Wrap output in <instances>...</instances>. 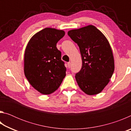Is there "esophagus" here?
I'll use <instances>...</instances> for the list:
<instances>
[{"instance_id":"obj_1","label":"esophagus","mask_w":131,"mask_h":131,"mask_svg":"<svg viewBox=\"0 0 131 131\" xmlns=\"http://www.w3.org/2000/svg\"><path fill=\"white\" fill-rule=\"evenodd\" d=\"M67 65H68V67L69 68H70V66H71V63H70V62H68Z\"/></svg>"}]
</instances>
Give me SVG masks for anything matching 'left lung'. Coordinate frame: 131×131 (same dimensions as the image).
I'll use <instances>...</instances> for the list:
<instances>
[{
	"label": "left lung",
	"instance_id": "obj_1",
	"mask_svg": "<svg viewBox=\"0 0 131 131\" xmlns=\"http://www.w3.org/2000/svg\"><path fill=\"white\" fill-rule=\"evenodd\" d=\"M77 44L82 59L81 70L75 78L79 87L89 95L100 93L107 85L114 70L112 50L107 39L93 25L69 30Z\"/></svg>",
	"mask_w": 131,
	"mask_h": 131
}]
</instances>
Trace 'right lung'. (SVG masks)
I'll use <instances>...</instances> for the list:
<instances>
[{
	"label": "right lung",
	"instance_id": "add662e5",
	"mask_svg": "<svg viewBox=\"0 0 131 131\" xmlns=\"http://www.w3.org/2000/svg\"><path fill=\"white\" fill-rule=\"evenodd\" d=\"M63 30L46 28L35 34L26 46L24 54V73L37 91L48 95L56 91L66 76L57 43L64 36Z\"/></svg>",
	"mask_w": 131,
	"mask_h": 131
}]
</instances>
